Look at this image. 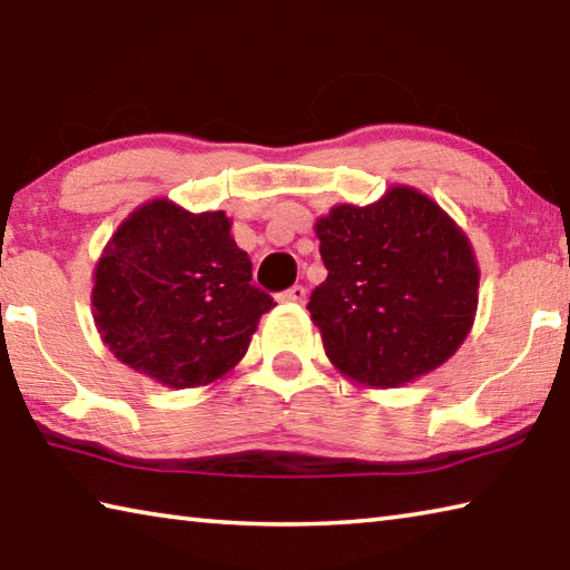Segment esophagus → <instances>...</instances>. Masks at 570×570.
<instances>
[{
	"label": "esophagus",
	"mask_w": 570,
	"mask_h": 570,
	"mask_svg": "<svg viewBox=\"0 0 570 570\" xmlns=\"http://www.w3.org/2000/svg\"><path fill=\"white\" fill-rule=\"evenodd\" d=\"M304 298H306L304 286H292V288H286V292L278 294V302L282 304H304Z\"/></svg>",
	"instance_id": "obj_1"
}]
</instances>
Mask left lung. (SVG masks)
<instances>
[{"mask_svg": "<svg viewBox=\"0 0 570 570\" xmlns=\"http://www.w3.org/2000/svg\"><path fill=\"white\" fill-rule=\"evenodd\" d=\"M314 232L328 276L306 308L341 376L399 389L456 354L473 328L481 268L429 194L393 184L374 204L331 206Z\"/></svg>", "mask_w": 570, "mask_h": 570, "instance_id": "obj_1", "label": "left lung"}]
</instances>
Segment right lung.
<instances>
[{
  "label": "right lung",
  "mask_w": 570,
  "mask_h": 570,
  "mask_svg": "<svg viewBox=\"0 0 570 570\" xmlns=\"http://www.w3.org/2000/svg\"><path fill=\"white\" fill-rule=\"evenodd\" d=\"M91 316L114 358L167 389L232 374L274 298L252 286L226 212L184 209L167 196L137 206L91 274Z\"/></svg>",
  "instance_id": "add662e5"
}]
</instances>
